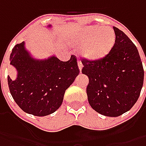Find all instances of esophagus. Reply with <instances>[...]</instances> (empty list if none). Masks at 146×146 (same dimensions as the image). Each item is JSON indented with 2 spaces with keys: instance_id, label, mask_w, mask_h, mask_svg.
<instances>
[{
  "instance_id": "34e87169",
  "label": "esophagus",
  "mask_w": 146,
  "mask_h": 146,
  "mask_svg": "<svg viewBox=\"0 0 146 146\" xmlns=\"http://www.w3.org/2000/svg\"><path fill=\"white\" fill-rule=\"evenodd\" d=\"M78 66H79V69L81 71L82 68H83V64H82V62L80 61H78Z\"/></svg>"
}]
</instances>
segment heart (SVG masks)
Returning <instances> with one entry per match:
<instances>
[{
    "label": "heart",
    "mask_w": 146,
    "mask_h": 146,
    "mask_svg": "<svg viewBox=\"0 0 146 146\" xmlns=\"http://www.w3.org/2000/svg\"><path fill=\"white\" fill-rule=\"evenodd\" d=\"M70 42L77 47H84L83 54L88 59L101 60L113 48L115 34L110 27L88 26L79 29L71 36Z\"/></svg>",
    "instance_id": "b5f03b06"
}]
</instances>
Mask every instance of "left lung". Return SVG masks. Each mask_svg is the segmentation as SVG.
Instances as JSON below:
<instances>
[{"mask_svg":"<svg viewBox=\"0 0 146 146\" xmlns=\"http://www.w3.org/2000/svg\"><path fill=\"white\" fill-rule=\"evenodd\" d=\"M115 43L109 54L98 61H84L82 73L88 77V101L98 113L117 117L137 102L144 82L142 62L136 45L114 27Z\"/></svg>","mask_w":146,"mask_h":146,"instance_id":"obj_1","label":"left lung"}]
</instances>
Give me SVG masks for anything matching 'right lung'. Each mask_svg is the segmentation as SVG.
Wrapping results in <instances>:
<instances>
[{"label": "right lung", "mask_w": 146, "mask_h": 146, "mask_svg": "<svg viewBox=\"0 0 146 146\" xmlns=\"http://www.w3.org/2000/svg\"><path fill=\"white\" fill-rule=\"evenodd\" d=\"M9 61L17 71L15 80L8 76L9 92L21 109L35 116H46L58 109L65 91L80 73L75 56L67 62L54 54L36 58L26 48L25 41L14 46Z\"/></svg>", "instance_id": "right-lung-1"}]
</instances>
